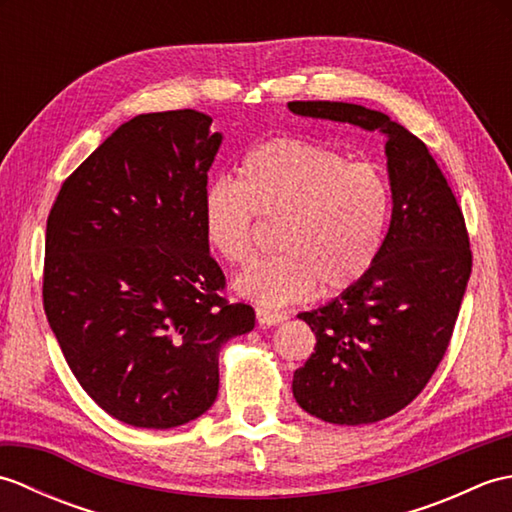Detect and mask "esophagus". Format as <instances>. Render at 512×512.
<instances>
[{
	"mask_svg": "<svg viewBox=\"0 0 512 512\" xmlns=\"http://www.w3.org/2000/svg\"><path fill=\"white\" fill-rule=\"evenodd\" d=\"M255 314H257V321L262 325H279L288 319L284 312H275L268 308H255Z\"/></svg>",
	"mask_w": 512,
	"mask_h": 512,
	"instance_id": "34e87169",
	"label": "esophagus"
}]
</instances>
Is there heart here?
Segmentation results:
<instances>
[{
  "label": "heart",
  "mask_w": 512,
  "mask_h": 512,
  "mask_svg": "<svg viewBox=\"0 0 512 512\" xmlns=\"http://www.w3.org/2000/svg\"><path fill=\"white\" fill-rule=\"evenodd\" d=\"M242 182L215 178L200 202L204 242L228 264L253 255L259 217L281 220L279 253L235 277V290L264 306L341 295L372 273L383 253L394 195L383 173L308 138L277 136L248 151Z\"/></svg>",
  "instance_id": "heart-1"
}]
</instances>
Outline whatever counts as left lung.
<instances>
[{"label": "left lung", "mask_w": 512, "mask_h": 512, "mask_svg": "<svg viewBox=\"0 0 512 512\" xmlns=\"http://www.w3.org/2000/svg\"><path fill=\"white\" fill-rule=\"evenodd\" d=\"M288 107L387 134L394 209L383 253L361 284L299 314L317 345L292 378V394L312 416L372 424L405 409L447 354L473 266L469 231L438 162L409 129L363 105Z\"/></svg>", "instance_id": "obj_1"}]
</instances>
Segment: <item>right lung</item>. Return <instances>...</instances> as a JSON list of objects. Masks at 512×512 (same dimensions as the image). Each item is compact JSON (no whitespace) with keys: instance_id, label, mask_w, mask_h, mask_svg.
Here are the masks:
<instances>
[{"instance_id":"add662e5","label":"right lung","mask_w":512,"mask_h":512,"mask_svg":"<svg viewBox=\"0 0 512 512\" xmlns=\"http://www.w3.org/2000/svg\"><path fill=\"white\" fill-rule=\"evenodd\" d=\"M195 110L140 114L83 160L52 204L43 308L72 374L112 418L171 429L220 387L217 354L255 328L226 301L200 202L222 134Z\"/></svg>"}]
</instances>
